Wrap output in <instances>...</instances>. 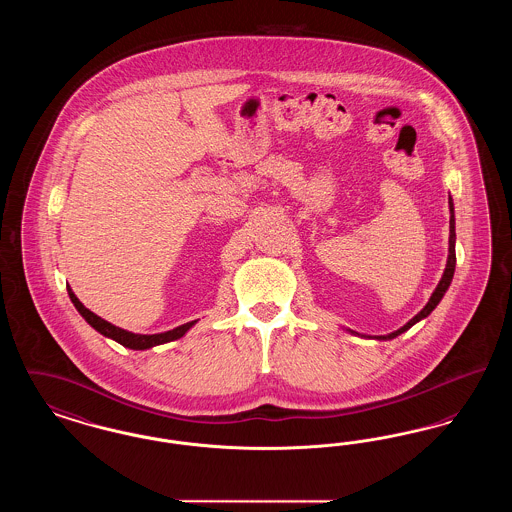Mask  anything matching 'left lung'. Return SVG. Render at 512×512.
I'll return each mask as SVG.
<instances>
[{"instance_id": "8db88e82", "label": "left lung", "mask_w": 512, "mask_h": 512, "mask_svg": "<svg viewBox=\"0 0 512 512\" xmlns=\"http://www.w3.org/2000/svg\"><path fill=\"white\" fill-rule=\"evenodd\" d=\"M449 207H451V219H449V257H447V267H445V272H443V276H441V280H439L436 292L432 293L430 301L426 303V307H424L416 317L411 318V320H409L403 328H399L397 332H391L388 336H380V340H391V338L403 334L405 330H409L418 320L428 317V315L438 307L441 297L447 292V288H449V284H451V280H453V274H455V263H457V255H455V215H453V201H449Z\"/></svg>"}]
</instances>
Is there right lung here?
Wrapping results in <instances>:
<instances>
[{"label": "right lung", "mask_w": 512, "mask_h": 512, "mask_svg": "<svg viewBox=\"0 0 512 512\" xmlns=\"http://www.w3.org/2000/svg\"><path fill=\"white\" fill-rule=\"evenodd\" d=\"M67 290H69V297H71L74 307L78 309V313H80L82 317L86 318V322H88L92 328H96L99 334H103V336H107V338H111V340L119 341L121 345L130 347V349H149V347H153V345H161V343H167V341L178 340V338H182L195 324V320H192V322H186V324H182V326H178V328H174V330L163 332V334H153V336L132 334V332H126V330H122L119 326H113L111 322H107V320H103V318L98 317V315H94L90 309H86V307L78 301V297L74 295L71 288H67Z\"/></svg>", "instance_id": "right-lung-1"}]
</instances>
